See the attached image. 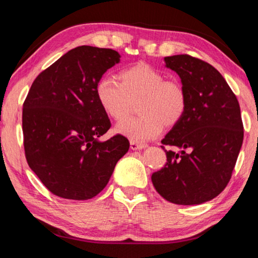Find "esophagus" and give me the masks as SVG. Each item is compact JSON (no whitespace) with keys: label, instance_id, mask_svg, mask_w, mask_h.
<instances>
[{"label":"esophagus","instance_id":"obj_1","mask_svg":"<svg viewBox=\"0 0 258 258\" xmlns=\"http://www.w3.org/2000/svg\"><path fill=\"white\" fill-rule=\"evenodd\" d=\"M146 145L145 144H142V143H138V142H135V141H130V148L134 151L136 150H143V148H145Z\"/></svg>","mask_w":258,"mask_h":258}]
</instances>
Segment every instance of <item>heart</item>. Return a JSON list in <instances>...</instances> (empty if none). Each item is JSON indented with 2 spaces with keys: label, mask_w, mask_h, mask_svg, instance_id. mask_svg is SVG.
Instances as JSON below:
<instances>
[{
  "label": "heart",
  "mask_w": 258,
  "mask_h": 258,
  "mask_svg": "<svg viewBox=\"0 0 258 258\" xmlns=\"http://www.w3.org/2000/svg\"><path fill=\"white\" fill-rule=\"evenodd\" d=\"M119 83L103 77L96 85V97L104 112L116 121L132 114L137 104L138 116L123 120L116 132L135 142L161 134L163 125L174 126L186 114L188 94L181 81L146 63L119 72Z\"/></svg>",
  "instance_id": "obj_1"
}]
</instances>
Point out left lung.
<instances>
[{"mask_svg":"<svg viewBox=\"0 0 258 258\" xmlns=\"http://www.w3.org/2000/svg\"><path fill=\"white\" fill-rule=\"evenodd\" d=\"M188 94L182 120L162 139L166 163L152 174L160 195L178 205L213 200L231 179L243 139V124L236 95L210 63L188 54L166 56Z\"/></svg>","mask_w":258,"mask_h":258,"instance_id":"8db88e82","label":"left lung"}]
</instances>
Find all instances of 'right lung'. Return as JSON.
<instances>
[{
	"label": "right lung",
	"instance_id": "obj_1",
	"mask_svg": "<svg viewBox=\"0 0 258 258\" xmlns=\"http://www.w3.org/2000/svg\"><path fill=\"white\" fill-rule=\"evenodd\" d=\"M111 48L78 46L36 77L22 108L27 163L53 195L86 201L101 192L129 141L98 142L111 121L96 97L102 76L119 63Z\"/></svg>",
	"mask_w": 258,
	"mask_h": 258
}]
</instances>
